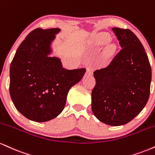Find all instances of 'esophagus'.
Here are the masks:
<instances>
[{
	"instance_id": "esophagus-1",
	"label": "esophagus",
	"mask_w": 155,
	"mask_h": 155,
	"mask_svg": "<svg viewBox=\"0 0 155 155\" xmlns=\"http://www.w3.org/2000/svg\"><path fill=\"white\" fill-rule=\"evenodd\" d=\"M87 74H88V75H92V74H93V69H92V68H90V67L87 68Z\"/></svg>"
}]
</instances>
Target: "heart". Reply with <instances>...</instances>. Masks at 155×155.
<instances>
[{
	"instance_id": "obj_1",
	"label": "heart",
	"mask_w": 155,
	"mask_h": 155,
	"mask_svg": "<svg viewBox=\"0 0 155 155\" xmlns=\"http://www.w3.org/2000/svg\"><path fill=\"white\" fill-rule=\"evenodd\" d=\"M109 41V38L107 36H105V35H100L96 38L95 41H94V44L96 45H102L107 43V42ZM110 55V53L109 55Z\"/></svg>"
}]
</instances>
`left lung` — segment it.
Wrapping results in <instances>:
<instances>
[{
	"mask_svg": "<svg viewBox=\"0 0 155 155\" xmlns=\"http://www.w3.org/2000/svg\"><path fill=\"white\" fill-rule=\"evenodd\" d=\"M120 47L109 65L94 71L92 110L110 126L128 124L149 100L152 69L142 44L130 29L113 28Z\"/></svg>",
	"mask_w": 155,
	"mask_h": 155,
	"instance_id": "8db88e82",
	"label": "left lung"
}]
</instances>
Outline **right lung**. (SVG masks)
<instances>
[{"label": "right lung", "instance_id": "add662e5", "mask_svg": "<svg viewBox=\"0 0 155 155\" xmlns=\"http://www.w3.org/2000/svg\"><path fill=\"white\" fill-rule=\"evenodd\" d=\"M59 28L34 29L16 50L10 66L9 92L20 113L35 122L56 118L67 94L81 81L85 68L67 70L61 60L50 57L51 44Z\"/></svg>", "mask_w": 155, "mask_h": 155}]
</instances>
